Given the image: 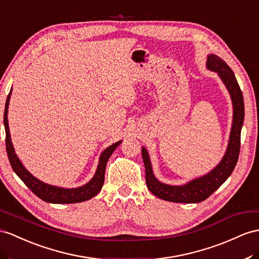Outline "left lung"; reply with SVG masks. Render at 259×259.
Wrapping results in <instances>:
<instances>
[{
	"label": "left lung",
	"instance_id": "obj_1",
	"mask_svg": "<svg viewBox=\"0 0 259 259\" xmlns=\"http://www.w3.org/2000/svg\"><path fill=\"white\" fill-rule=\"evenodd\" d=\"M207 68L210 71L217 72L220 76L230 93L232 105H233V122H232L228 149L221 162L210 173L198 177L182 186H171V185L163 184L156 180L152 170L148 151L145 148H142L147 186L152 194L163 200L180 203H197L205 200L228 180L238 160L241 148V130L244 121V99L242 91L233 71L220 57L209 55Z\"/></svg>",
	"mask_w": 259,
	"mask_h": 259
}]
</instances>
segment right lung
<instances>
[{"label":"right lung","instance_id":"add662e5","mask_svg":"<svg viewBox=\"0 0 259 259\" xmlns=\"http://www.w3.org/2000/svg\"><path fill=\"white\" fill-rule=\"evenodd\" d=\"M11 93L6 98L5 103V110H4V127H5V144H6V152H8V156L11 163V166L13 170L15 171L16 175L21 178L24 182V184L27 186L32 193H34L37 197L42 199L46 202L51 203H76L86 201L89 199L96 196L99 191H101L104 180H105V168L106 164H107L110 155L112 152L116 150L121 141H118L114 144H111L105 151L99 157L98 166L96 169L95 175L93 176L92 180L83 185L81 187L77 188H61L57 186H52V185H48L41 181L37 180L35 176H32L29 171L24 167L22 162L19 161L17 157L15 150L13 148V143L11 141V135H10V128H9V121H8V111H9V105H10V98Z\"/></svg>","mask_w":259,"mask_h":259}]
</instances>
